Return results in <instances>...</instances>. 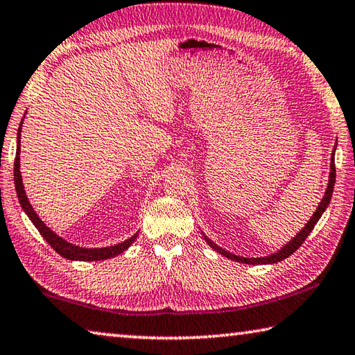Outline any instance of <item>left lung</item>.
<instances>
[{
    "label": "left lung",
    "instance_id": "1",
    "mask_svg": "<svg viewBox=\"0 0 355 355\" xmlns=\"http://www.w3.org/2000/svg\"><path fill=\"white\" fill-rule=\"evenodd\" d=\"M335 150V148H334ZM335 178H336V171H335V153L331 155V162H330V177H329V187H327V191H325V196L324 199L320 200V204L318 207V210L314 211V215L311 216V219L306 223V226L303 227L299 234L295 235V239H292L288 245L283 246L278 252H275V254L272 256H266V257H252V259H248V257H240V256H235L232 254V252H229L226 250L219 248L218 245L213 243V241L210 239H205V241L208 245L211 246L213 250L218 251L219 254L226 256L227 259H232V261H237V262H241V263H252V266H259V263H275V262H279V261H284L286 257H289L292 252H295L297 250L300 248L303 241L306 240V237L309 234H311V230L314 229V226H316V223L319 221V218L322 216V213L325 211V208L329 207L330 204V199H331V194H334V187H335Z\"/></svg>",
    "mask_w": 355,
    "mask_h": 355
}]
</instances>
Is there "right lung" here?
Returning <instances> with one entry per match:
<instances>
[{
    "mask_svg": "<svg viewBox=\"0 0 355 355\" xmlns=\"http://www.w3.org/2000/svg\"><path fill=\"white\" fill-rule=\"evenodd\" d=\"M24 123V120H21ZM21 123H20V128H19V137H17V156H15V161H14V183H15V191H17V196H19V200H20V205L24 208L25 213L28 215V218L31 219L33 224H35L36 229L39 230V234L42 235L44 239H46L47 243L52 246V248L58 252L60 256H63L66 259H71V261H104V259H109V257H114L116 254H120V252L126 251L129 246L134 240L137 239V234L132 235L131 239H128L126 241H123V243H118L114 246H107V248H80V246H74L71 243H67L66 240L60 239L58 235L53 234L52 230H50L46 224L41 221V218H39L35 210H33V207L30 202H28V198L25 196V189H24V183H21V175H20V129H21Z\"/></svg>",
    "mask_w": 355,
    "mask_h": 355,
    "instance_id": "1",
    "label": "right lung"
}]
</instances>
